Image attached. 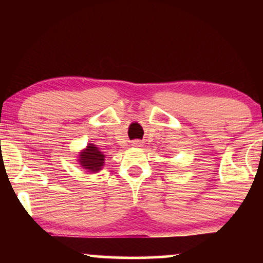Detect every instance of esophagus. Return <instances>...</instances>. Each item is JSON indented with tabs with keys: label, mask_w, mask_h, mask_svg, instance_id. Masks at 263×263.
I'll return each instance as SVG.
<instances>
[{
	"label": "esophagus",
	"mask_w": 263,
	"mask_h": 263,
	"mask_svg": "<svg viewBox=\"0 0 263 263\" xmlns=\"http://www.w3.org/2000/svg\"><path fill=\"white\" fill-rule=\"evenodd\" d=\"M132 143H134V146H136V147H138V146H142V143L140 141H134L132 142Z\"/></svg>",
	"instance_id": "obj_1"
}]
</instances>
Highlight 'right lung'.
Returning <instances> with one entry per match:
<instances>
[{
  "mask_svg": "<svg viewBox=\"0 0 263 263\" xmlns=\"http://www.w3.org/2000/svg\"><path fill=\"white\" fill-rule=\"evenodd\" d=\"M105 157L104 153L96 147V144L89 143L84 149H81L78 155V162L90 173H99L105 165Z\"/></svg>",
  "mask_w": 263,
  "mask_h": 263,
  "instance_id": "obj_1",
  "label": "right lung"
}]
</instances>
